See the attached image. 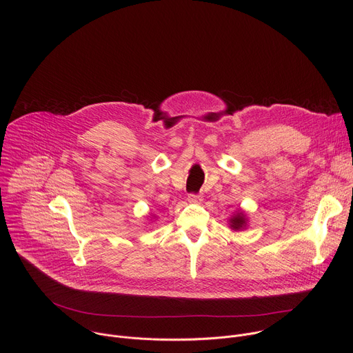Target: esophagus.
Instances as JSON below:
<instances>
[{
  "label": "esophagus",
  "instance_id": "esophagus-1",
  "mask_svg": "<svg viewBox=\"0 0 353 353\" xmlns=\"http://www.w3.org/2000/svg\"><path fill=\"white\" fill-rule=\"evenodd\" d=\"M204 198H203V195H195V194H190L188 195V201L190 203H192V204H198V203H201V201H203Z\"/></svg>",
  "mask_w": 353,
  "mask_h": 353
}]
</instances>
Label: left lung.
<instances>
[{
    "label": "left lung",
    "mask_w": 353,
    "mask_h": 353,
    "mask_svg": "<svg viewBox=\"0 0 353 353\" xmlns=\"http://www.w3.org/2000/svg\"><path fill=\"white\" fill-rule=\"evenodd\" d=\"M248 226V219H247V214L243 210H237L233 212V215L229 219V228L234 232H241L244 229H247Z\"/></svg>",
    "instance_id": "left-lung-1"
}]
</instances>
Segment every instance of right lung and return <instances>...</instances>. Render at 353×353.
I'll return each mask as SVG.
<instances>
[{"label":"right lung","instance_id":"add662e5","mask_svg":"<svg viewBox=\"0 0 353 353\" xmlns=\"http://www.w3.org/2000/svg\"><path fill=\"white\" fill-rule=\"evenodd\" d=\"M152 218H157V216H154V215H152Z\"/></svg>","mask_w":353,"mask_h":353}]
</instances>
